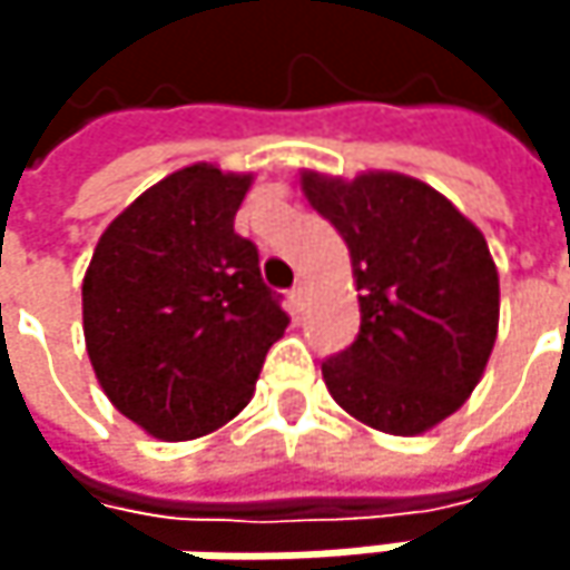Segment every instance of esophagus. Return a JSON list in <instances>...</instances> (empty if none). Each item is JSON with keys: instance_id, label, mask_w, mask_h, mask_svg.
<instances>
[{"instance_id": "esophagus-1", "label": "esophagus", "mask_w": 570, "mask_h": 570, "mask_svg": "<svg viewBox=\"0 0 570 570\" xmlns=\"http://www.w3.org/2000/svg\"><path fill=\"white\" fill-rule=\"evenodd\" d=\"M303 299H306V281H296V286L289 289V306H293V309H299V306H303Z\"/></svg>"}]
</instances>
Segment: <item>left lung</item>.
Segmentation results:
<instances>
[{"instance_id":"1","label":"left lung","mask_w":570,"mask_h":570,"mask_svg":"<svg viewBox=\"0 0 570 570\" xmlns=\"http://www.w3.org/2000/svg\"><path fill=\"white\" fill-rule=\"evenodd\" d=\"M350 247L360 336L323 363L353 419L422 435L479 386L499 336V271L482 230L435 187L396 171L299 174Z\"/></svg>"}]
</instances>
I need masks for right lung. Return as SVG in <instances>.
<instances>
[{"label": "right lung", "mask_w": 570, "mask_h": 570, "mask_svg": "<svg viewBox=\"0 0 570 570\" xmlns=\"http://www.w3.org/2000/svg\"><path fill=\"white\" fill-rule=\"evenodd\" d=\"M250 174L190 165L135 197L81 281L91 370L111 405L165 442L230 422L284 336L257 247L234 230Z\"/></svg>", "instance_id": "1"}]
</instances>
